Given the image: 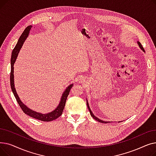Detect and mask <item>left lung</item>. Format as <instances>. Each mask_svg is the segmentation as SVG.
I'll list each match as a JSON object with an SVG mask.
<instances>
[{
    "label": "left lung",
    "instance_id": "8db88e82",
    "mask_svg": "<svg viewBox=\"0 0 156 156\" xmlns=\"http://www.w3.org/2000/svg\"><path fill=\"white\" fill-rule=\"evenodd\" d=\"M137 43H138V46H139V47L140 48L141 50H142L143 52H145V50H144V48H143V47H142V45H141V44L140 43V42H138V41H137ZM87 105L88 109V110H89V111H90V115L92 116V117H93V118H94V119L97 120V121H99V122H102V123H108V122H111L104 121H103V120H101V119H100L99 118H97V117H96V116L94 115V114H93V112H92V111H91V109L90 108V106H89V105H88V101H87ZM119 122H121V121H119Z\"/></svg>",
    "mask_w": 156,
    "mask_h": 156
}]
</instances>
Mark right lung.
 I'll list each match as a JSON object with an SVG mask.
<instances>
[{
	"label": "right lung",
	"instance_id": "right-lung-1",
	"mask_svg": "<svg viewBox=\"0 0 156 156\" xmlns=\"http://www.w3.org/2000/svg\"><path fill=\"white\" fill-rule=\"evenodd\" d=\"M32 28L31 25H30L27 27L25 30H24L23 32V34L20 36L17 44L16 45L15 47L14 48L13 51L12 52V55H11V76H10V83H11V90L12 91V93L16 98V101H17L18 104L21 107V109L27 115L29 116H31L32 118H34L35 119L41 120L43 121H53L57 118H59L62 113V111L64 110L66 101L67 97L69 95V93L70 92V90L72 88L73 84H70L69 86L66 87V88L65 89V90L62 94V96L61 97V100L60 102L58 104V105L57 106L55 109L53 110L52 111L48 112L47 114H43V113H40L36 112L34 110H32L28 108L27 106L23 103V102L21 101L20 99V97L16 92V88L14 87V64L16 62V59H17L18 55L21 50V48L24 42V41L26 40L27 37H28V35L30 34V31L31 30V28Z\"/></svg>",
	"mask_w": 156,
	"mask_h": 156
}]
</instances>
